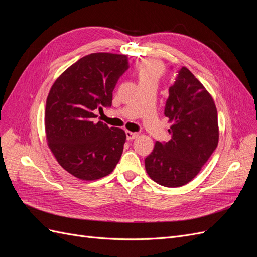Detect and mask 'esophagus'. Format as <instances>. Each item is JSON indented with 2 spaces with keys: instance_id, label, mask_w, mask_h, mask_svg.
<instances>
[{
  "instance_id": "34e87169",
  "label": "esophagus",
  "mask_w": 257,
  "mask_h": 257,
  "mask_svg": "<svg viewBox=\"0 0 257 257\" xmlns=\"http://www.w3.org/2000/svg\"><path fill=\"white\" fill-rule=\"evenodd\" d=\"M125 134H126V138L128 139V141L135 139L138 136V133H134V132H131V131H126Z\"/></svg>"
}]
</instances>
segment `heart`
Segmentation results:
<instances>
[{
    "mask_svg": "<svg viewBox=\"0 0 257 257\" xmlns=\"http://www.w3.org/2000/svg\"><path fill=\"white\" fill-rule=\"evenodd\" d=\"M135 73L139 84L146 82H157L165 74V66L161 61L146 59L136 66Z\"/></svg>",
    "mask_w": 257,
    "mask_h": 257,
    "instance_id": "obj_1",
    "label": "heart"
}]
</instances>
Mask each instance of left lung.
Listing matches in <instances>:
<instances>
[{"label":"left lung","mask_w":257,"mask_h":257,"mask_svg":"<svg viewBox=\"0 0 257 257\" xmlns=\"http://www.w3.org/2000/svg\"><path fill=\"white\" fill-rule=\"evenodd\" d=\"M164 114L173 123L172 138L155 143L145 167L153 181L178 188L197 176L217 147V111L210 93L183 66L169 88Z\"/></svg>","instance_id":"left-lung-1"}]
</instances>
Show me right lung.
Listing matches in <instances>:
<instances>
[{
    "label": "right lung",
    "mask_w": 257,
    "mask_h": 257,
    "mask_svg": "<svg viewBox=\"0 0 257 257\" xmlns=\"http://www.w3.org/2000/svg\"><path fill=\"white\" fill-rule=\"evenodd\" d=\"M128 68L125 54H88L54 81L45 109L48 147L59 164L81 180L92 181L112 173L125 143V132L95 123L96 110L110 107L112 92Z\"/></svg>",
    "instance_id": "1"
}]
</instances>
